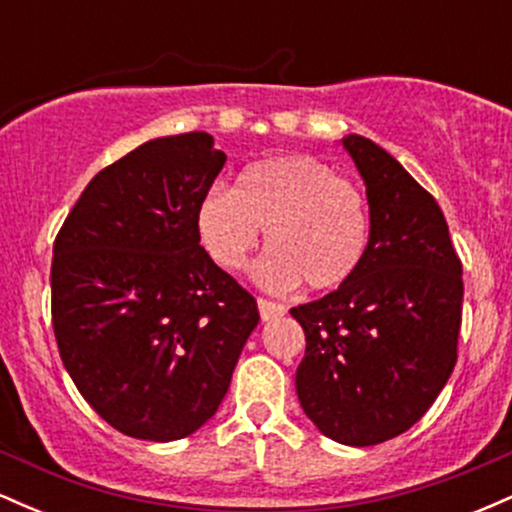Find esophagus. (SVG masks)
<instances>
[{
    "instance_id": "esophagus-1",
    "label": "esophagus",
    "mask_w": 512,
    "mask_h": 512,
    "mask_svg": "<svg viewBox=\"0 0 512 512\" xmlns=\"http://www.w3.org/2000/svg\"><path fill=\"white\" fill-rule=\"evenodd\" d=\"M257 308H260V317L264 322L267 320H274V317H281L286 313L284 305L274 303V301H267V298H257Z\"/></svg>"
}]
</instances>
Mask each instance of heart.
Masks as SVG:
<instances>
[{
  "mask_svg": "<svg viewBox=\"0 0 512 512\" xmlns=\"http://www.w3.org/2000/svg\"><path fill=\"white\" fill-rule=\"evenodd\" d=\"M264 236L272 250L257 264L264 289L308 284L330 291L358 272L368 250L370 216L358 187L310 156L252 163L236 190L211 187L199 202L197 233L219 267L238 272Z\"/></svg>",
  "mask_w": 512,
  "mask_h": 512,
  "instance_id": "obj_1",
  "label": "heart"
}]
</instances>
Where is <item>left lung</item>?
<instances>
[{
    "label": "left lung",
    "mask_w": 512,
    "mask_h": 512,
    "mask_svg": "<svg viewBox=\"0 0 512 512\" xmlns=\"http://www.w3.org/2000/svg\"><path fill=\"white\" fill-rule=\"evenodd\" d=\"M339 144L366 185L368 250L337 291L291 308L305 332L296 392L322 436L368 448L409 431L448 383L462 264L438 202L397 158L361 134Z\"/></svg>",
    "instance_id": "1"
}]
</instances>
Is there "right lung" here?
Returning <instances> with one entry per match:
<instances>
[{
	"label": "right lung",
	"instance_id": "1",
	"mask_svg": "<svg viewBox=\"0 0 512 512\" xmlns=\"http://www.w3.org/2000/svg\"><path fill=\"white\" fill-rule=\"evenodd\" d=\"M226 154L207 132L156 137L103 168L52 248L64 368L125 436L202 428L260 322L255 298L199 245L197 209Z\"/></svg>",
	"mask_w": 512,
	"mask_h": 512
}]
</instances>
